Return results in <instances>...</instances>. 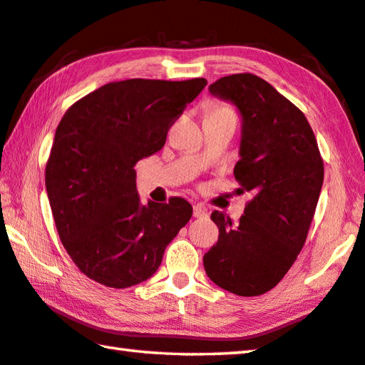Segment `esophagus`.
<instances>
[{"mask_svg": "<svg viewBox=\"0 0 365 365\" xmlns=\"http://www.w3.org/2000/svg\"><path fill=\"white\" fill-rule=\"evenodd\" d=\"M194 216L195 218H207V210L202 205H194Z\"/></svg>", "mask_w": 365, "mask_h": 365, "instance_id": "obj_1", "label": "esophagus"}]
</instances>
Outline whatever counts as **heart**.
Wrapping results in <instances>:
<instances>
[{
  "label": "heart",
  "mask_w": 365,
  "mask_h": 365,
  "mask_svg": "<svg viewBox=\"0 0 365 365\" xmlns=\"http://www.w3.org/2000/svg\"><path fill=\"white\" fill-rule=\"evenodd\" d=\"M208 115H234V110L229 106H226V104L216 102V104H213L212 108H210V113ZM234 117H235V115H234Z\"/></svg>",
  "instance_id": "1"
}]
</instances>
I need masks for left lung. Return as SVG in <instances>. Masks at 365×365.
I'll use <instances>...</instances> for the list:
<instances>
[{
	"label": "left lung",
	"instance_id": "8db88e82",
	"mask_svg": "<svg viewBox=\"0 0 365 365\" xmlns=\"http://www.w3.org/2000/svg\"><path fill=\"white\" fill-rule=\"evenodd\" d=\"M210 93L242 115L239 194L250 192L239 222L220 212V237L203 257L207 276L239 297L274 289L308 237L324 182V160L304 113L253 73L222 76Z\"/></svg>",
	"mask_w": 365,
	"mask_h": 365
}]
</instances>
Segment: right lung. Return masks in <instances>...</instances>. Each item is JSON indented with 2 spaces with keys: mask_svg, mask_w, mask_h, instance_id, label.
<instances>
[{
  "mask_svg": "<svg viewBox=\"0 0 365 365\" xmlns=\"http://www.w3.org/2000/svg\"><path fill=\"white\" fill-rule=\"evenodd\" d=\"M205 86V78L112 81L63 113L44 181L62 245L89 279L112 289L144 282L189 222L192 207L181 197L140 205L134 165L162 149Z\"/></svg>",
  "mask_w": 365,
  "mask_h": 365,
  "instance_id": "add662e5",
  "label": "right lung"
}]
</instances>
